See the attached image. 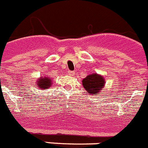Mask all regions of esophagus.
Masks as SVG:
<instances>
[{"mask_svg": "<svg viewBox=\"0 0 148 148\" xmlns=\"http://www.w3.org/2000/svg\"><path fill=\"white\" fill-rule=\"evenodd\" d=\"M68 74H69L70 76H74V74H75V72L71 71H68Z\"/></svg>", "mask_w": 148, "mask_h": 148, "instance_id": "esophagus-1", "label": "esophagus"}]
</instances>
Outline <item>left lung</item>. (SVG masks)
<instances>
[{
    "label": "left lung",
    "mask_w": 148,
    "mask_h": 148,
    "mask_svg": "<svg viewBox=\"0 0 148 148\" xmlns=\"http://www.w3.org/2000/svg\"><path fill=\"white\" fill-rule=\"evenodd\" d=\"M82 84L88 94L97 96L100 95L99 92L102 91L103 88L105 87V80L102 75L93 73L83 79Z\"/></svg>",
    "instance_id": "left-lung-1"
}]
</instances>
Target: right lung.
I'll return each instance as SVG.
<instances>
[{"instance_id":"add662e5","label":"right lung","mask_w":148,"mask_h":148,"mask_svg":"<svg viewBox=\"0 0 148 148\" xmlns=\"http://www.w3.org/2000/svg\"><path fill=\"white\" fill-rule=\"evenodd\" d=\"M52 83H53V80L49 76L40 77V78H38V80L36 81L38 89H42V90L47 89L51 87V86L53 84Z\"/></svg>"}]
</instances>
